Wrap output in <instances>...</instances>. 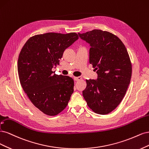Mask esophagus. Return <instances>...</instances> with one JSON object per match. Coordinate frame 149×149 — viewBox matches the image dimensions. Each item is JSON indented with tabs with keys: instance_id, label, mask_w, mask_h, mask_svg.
Here are the masks:
<instances>
[{
	"instance_id": "34e87169",
	"label": "esophagus",
	"mask_w": 149,
	"mask_h": 149,
	"mask_svg": "<svg viewBox=\"0 0 149 149\" xmlns=\"http://www.w3.org/2000/svg\"><path fill=\"white\" fill-rule=\"evenodd\" d=\"M74 80H75V81H79V80H81V78L80 77H74Z\"/></svg>"
}]
</instances>
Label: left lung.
Returning a JSON list of instances; mask_svg holds the SVG:
<instances>
[{
	"instance_id": "obj_1",
	"label": "left lung",
	"mask_w": 149,
	"mask_h": 149,
	"mask_svg": "<svg viewBox=\"0 0 149 149\" xmlns=\"http://www.w3.org/2000/svg\"><path fill=\"white\" fill-rule=\"evenodd\" d=\"M89 43V62L97 70V80H87L83 97L95 113L113 111L125 96L132 75V64L123 42L113 33L93 30L78 33Z\"/></svg>"
}]
</instances>
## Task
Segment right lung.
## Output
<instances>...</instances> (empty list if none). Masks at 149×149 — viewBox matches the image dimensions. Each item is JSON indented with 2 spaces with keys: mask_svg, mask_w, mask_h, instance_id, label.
I'll use <instances>...</instances> for the list:
<instances>
[{
  "mask_svg": "<svg viewBox=\"0 0 149 149\" xmlns=\"http://www.w3.org/2000/svg\"><path fill=\"white\" fill-rule=\"evenodd\" d=\"M78 39L76 33L36 35L27 40L19 54L18 73L24 92L35 107L48 116L63 111L74 92V80L53 74L52 69Z\"/></svg>",
  "mask_w": 149,
  "mask_h": 149,
  "instance_id": "obj_1",
  "label": "right lung"
}]
</instances>
